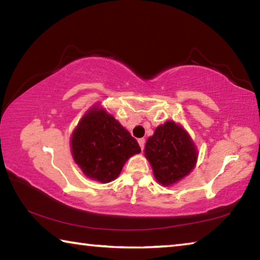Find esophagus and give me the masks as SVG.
<instances>
[{"label":"esophagus","instance_id":"obj_1","mask_svg":"<svg viewBox=\"0 0 260 260\" xmlns=\"http://www.w3.org/2000/svg\"><path fill=\"white\" fill-rule=\"evenodd\" d=\"M138 142H139L140 148L143 150V149H144V144H146V140H144V139H139Z\"/></svg>","mask_w":260,"mask_h":260}]
</instances>
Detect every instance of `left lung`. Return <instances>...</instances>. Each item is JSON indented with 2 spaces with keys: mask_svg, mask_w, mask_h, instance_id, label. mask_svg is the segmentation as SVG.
<instances>
[{
  "mask_svg": "<svg viewBox=\"0 0 260 260\" xmlns=\"http://www.w3.org/2000/svg\"><path fill=\"white\" fill-rule=\"evenodd\" d=\"M144 156L150 162L155 179L161 186L169 187L195 169L199 150L188 132L169 120L158 126L147 140Z\"/></svg>",
  "mask_w": 260,
  "mask_h": 260,
  "instance_id": "obj_1",
  "label": "left lung"
}]
</instances>
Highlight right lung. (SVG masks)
Here are the masks:
<instances>
[{
	"instance_id": "obj_1",
	"label": "right lung",
	"mask_w": 260,
	"mask_h": 260,
	"mask_svg": "<svg viewBox=\"0 0 260 260\" xmlns=\"http://www.w3.org/2000/svg\"><path fill=\"white\" fill-rule=\"evenodd\" d=\"M70 143L73 159L81 172L101 183L117 179L125 162L141 152L138 141L99 104L83 114Z\"/></svg>"
}]
</instances>
